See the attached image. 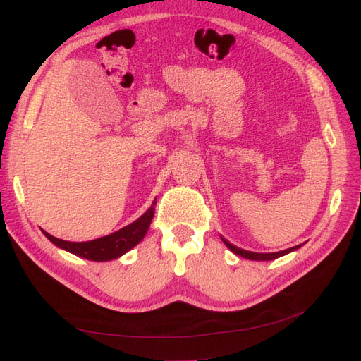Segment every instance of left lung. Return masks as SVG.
I'll return each instance as SVG.
<instances>
[{"instance_id":"1","label":"left lung","mask_w":361,"mask_h":361,"mask_svg":"<svg viewBox=\"0 0 361 361\" xmlns=\"http://www.w3.org/2000/svg\"><path fill=\"white\" fill-rule=\"evenodd\" d=\"M223 243H224L228 248H231V250L233 251V253H236L238 256H243V257L251 259V260H274V259H277V257H281V256H285V255L290 253V251H293V250L300 248V245H295V247L288 248V250L277 251V253H255V251H247V250H243V248H239V247L231 244V243H228L227 239H224V238H223Z\"/></svg>"}]
</instances>
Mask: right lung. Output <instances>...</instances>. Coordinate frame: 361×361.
I'll use <instances>...</instances> for the list:
<instances>
[{
  "label": "right lung",
  "mask_w": 361,
  "mask_h": 361,
  "mask_svg": "<svg viewBox=\"0 0 361 361\" xmlns=\"http://www.w3.org/2000/svg\"><path fill=\"white\" fill-rule=\"evenodd\" d=\"M155 204H157V200H154L152 206L138 218L137 221L130 223L129 226L120 228V231L111 235L94 239V241L69 243V241H63V239H59V238H54L45 231L42 232L45 233V236L52 244H56L63 250H68L76 256H81L84 259L94 260V262L111 260L125 255L126 251L134 248L141 239L145 238L147 228L152 223V218H154V214H155Z\"/></svg>",
  "instance_id": "1"
}]
</instances>
